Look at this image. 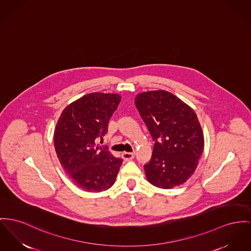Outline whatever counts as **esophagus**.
Segmentation results:
<instances>
[{
  "label": "esophagus",
  "instance_id": "esophagus-1",
  "mask_svg": "<svg viewBox=\"0 0 251 251\" xmlns=\"http://www.w3.org/2000/svg\"><path fill=\"white\" fill-rule=\"evenodd\" d=\"M122 156H123L124 160L129 161V160H132V159H133L134 153H131V152H124V153L122 154Z\"/></svg>",
  "mask_w": 251,
  "mask_h": 251
}]
</instances>
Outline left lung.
Listing matches in <instances>:
<instances>
[{"mask_svg":"<svg viewBox=\"0 0 251 251\" xmlns=\"http://www.w3.org/2000/svg\"><path fill=\"white\" fill-rule=\"evenodd\" d=\"M135 105L155 142L151 162L145 165L148 181L164 189L184 184L195 172L204 146L196 113L166 90L139 93Z\"/></svg>","mask_w":251,"mask_h":251,"instance_id":"left-lung-1","label":"left lung"}]
</instances>
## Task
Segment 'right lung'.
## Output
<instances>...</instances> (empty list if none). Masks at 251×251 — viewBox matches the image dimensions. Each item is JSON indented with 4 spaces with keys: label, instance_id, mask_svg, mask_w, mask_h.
<instances>
[{
    "label": "right lung",
    "instance_id": "add662e5",
    "mask_svg": "<svg viewBox=\"0 0 251 251\" xmlns=\"http://www.w3.org/2000/svg\"><path fill=\"white\" fill-rule=\"evenodd\" d=\"M121 98L116 93L86 94L69 103L57 122V157L72 182L85 191H104L115 183L123 160L99 147L96 140L107 133Z\"/></svg>",
    "mask_w": 251,
    "mask_h": 251
}]
</instances>
